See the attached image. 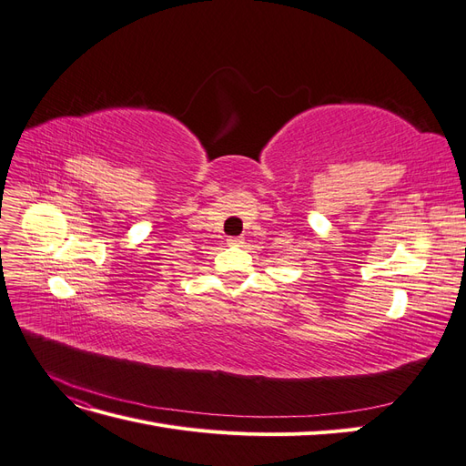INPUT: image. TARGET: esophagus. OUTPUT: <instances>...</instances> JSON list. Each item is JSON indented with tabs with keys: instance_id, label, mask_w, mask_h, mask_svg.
Returning <instances> with one entry per match:
<instances>
[{
	"instance_id": "1",
	"label": "esophagus",
	"mask_w": 466,
	"mask_h": 466,
	"mask_svg": "<svg viewBox=\"0 0 466 466\" xmlns=\"http://www.w3.org/2000/svg\"><path fill=\"white\" fill-rule=\"evenodd\" d=\"M228 243H229L231 247H241L245 241H243L241 237H229V238H228Z\"/></svg>"
}]
</instances>
